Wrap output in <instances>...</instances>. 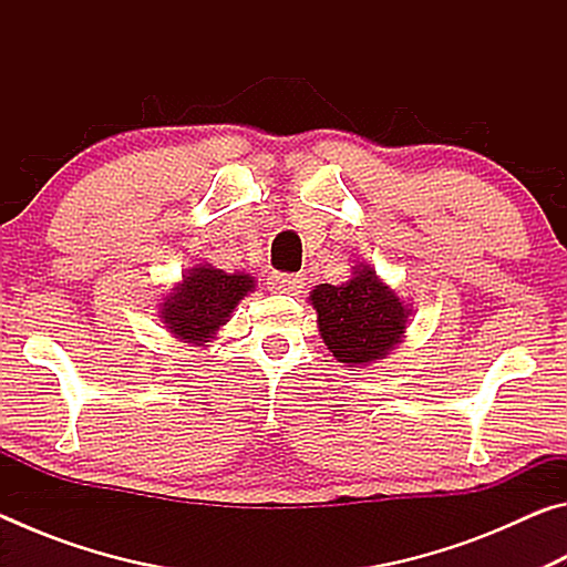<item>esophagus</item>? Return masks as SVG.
<instances>
[{
    "label": "esophagus",
    "mask_w": 567,
    "mask_h": 567,
    "mask_svg": "<svg viewBox=\"0 0 567 567\" xmlns=\"http://www.w3.org/2000/svg\"><path fill=\"white\" fill-rule=\"evenodd\" d=\"M305 287L302 275H287V272H275L270 280H267V290L275 295H300Z\"/></svg>",
    "instance_id": "34e87169"
}]
</instances>
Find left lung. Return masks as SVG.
I'll return each mask as SVG.
<instances>
[{
  "label": "left lung",
  "mask_w": 567,
  "mask_h": 567,
  "mask_svg": "<svg viewBox=\"0 0 567 567\" xmlns=\"http://www.w3.org/2000/svg\"><path fill=\"white\" fill-rule=\"evenodd\" d=\"M318 330L332 358L348 368L385 360L405 338L412 310L370 265H354L348 282L310 292Z\"/></svg>",
  "instance_id": "8db88e82"
}]
</instances>
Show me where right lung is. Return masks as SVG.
Segmentation results:
<instances>
[{
    "label": "right lung",
    "mask_w": 567,
    "mask_h": 567,
    "mask_svg": "<svg viewBox=\"0 0 567 567\" xmlns=\"http://www.w3.org/2000/svg\"><path fill=\"white\" fill-rule=\"evenodd\" d=\"M249 292H255L252 275L225 272L209 262H199L182 272V280L162 297L157 305L159 320L177 340L205 348Z\"/></svg>",
    "instance_id": "obj_1"
}]
</instances>
